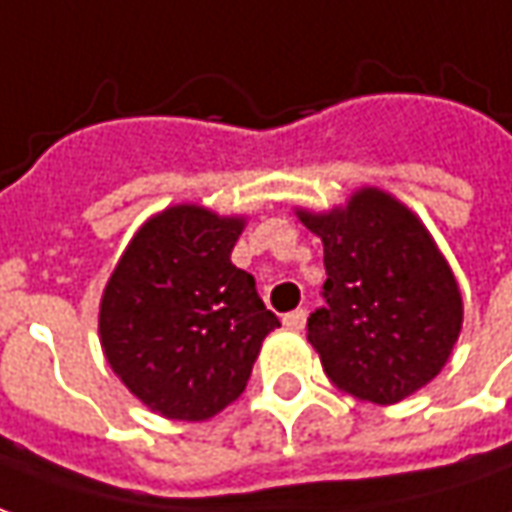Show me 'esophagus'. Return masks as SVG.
<instances>
[{
  "mask_svg": "<svg viewBox=\"0 0 512 512\" xmlns=\"http://www.w3.org/2000/svg\"><path fill=\"white\" fill-rule=\"evenodd\" d=\"M305 319H308V314H305L302 308H297V311H291V314L283 316V325L288 330H302L305 328Z\"/></svg>",
  "mask_w": 512,
  "mask_h": 512,
  "instance_id": "34e87169",
  "label": "esophagus"
}]
</instances>
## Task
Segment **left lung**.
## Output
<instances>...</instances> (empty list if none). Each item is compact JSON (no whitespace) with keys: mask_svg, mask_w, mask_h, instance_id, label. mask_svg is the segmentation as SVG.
I'll list each match as a JSON object with an SVG mask.
<instances>
[{"mask_svg":"<svg viewBox=\"0 0 512 512\" xmlns=\"http://www.w3.org/2000/svg\"><path fill=\"white\" fill-rule=\"evenodd\" d=\"M297 218L325 246V308L308 319V342L330 384L378 406L426 387L460 339L462 294L423 221L378 187Z\"/></svg>","mask_w":512,"mask_h":512,"instance_id":"obj_1","label":"left lung"}]
</instances>
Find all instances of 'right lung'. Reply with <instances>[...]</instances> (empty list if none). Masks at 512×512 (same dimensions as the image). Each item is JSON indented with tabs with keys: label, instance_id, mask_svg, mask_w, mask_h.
<instances>
[{
	"label": "right lung",
	"instance_id": "1",
	"mask_svg": "<svg viewBox=\"0 0 512 512\" xmlns=\"http://www.w3.org/2000/svg\"><path fill=\"white\" fill-rule=\"evenodd\" d=\"M243 215L173 204L134 232L100 297L114 375L168 420H210L238 401L280 319L232 263Z\"/></svg>",
	"mask_w": 512,
	"mask_h": 512
}]
</instances>
